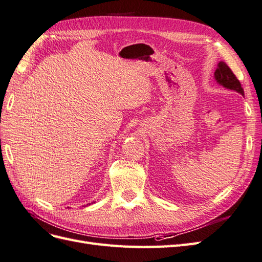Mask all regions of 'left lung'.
Segmentation results:
<instances>
[{
    "label": "left lung",
    "instance_id": "obj_1",
    "mask_svg": "<svg viewBox=\"0 0 262 262\" xmlns=\"http://www.w3.org/2000/svg\"><path fill=\"white\" fill-rule=\"evenodd\" d=\"M214 78H215V81L217 82L219 84L223 85L224 88H226L228 90H233V91L239 94L245 95L244 89L242 88L241 82H239V80L236 78L233 71L230 70L229 67L224 61L219 62L217 68H216L214 72Z\"/></svg>",
    "mask_w": 262,
    "mask_h": 262
}]
</instances>
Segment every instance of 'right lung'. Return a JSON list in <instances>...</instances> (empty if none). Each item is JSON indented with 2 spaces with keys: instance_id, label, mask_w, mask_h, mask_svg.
Instances as JSON below:
<instances>
[{
  "instance_id": "add662e5",
  "label": "right lung",
  "mask_w": 262,
  "mask_h": 262,
  "mask_svg": "<svg viewBox=\"0 0 262 262\" xmlns=\"http://www.w3.org/2000/svg\"><path fill=\"white\" fill-rule=\"evenodd\" d=\"M94 202H92V203H89V204H86V205H84V206H88V205H91V204H93Z\"/></svg>"
}]
</instances>
